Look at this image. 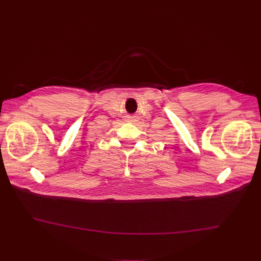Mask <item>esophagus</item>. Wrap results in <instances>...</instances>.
<instances>
[{"mask_svg":"<svg viewBox=\"0 0 261 261\" xmlns=\"http://www.w3.org/2000/svg\"><path fill=\"white\" fill-rule=\"evenodd\" d=\"M126 121L127 122H130V123H132L133 121H134V117H131V116H128L127 118H126Z\"/></svg>","mask_w":261,"mask_h":261,"instance_id":"34e87169","label":"esophagus"}]
</instances>
